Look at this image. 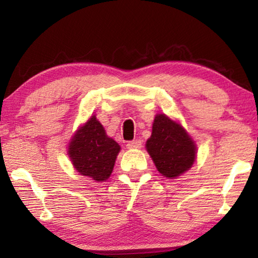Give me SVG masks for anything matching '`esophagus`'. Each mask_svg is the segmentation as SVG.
<instances>
[{
  "mask_svg": "<svg viewBox=\"0 0 258 258\" xmlns=\"http://www.w3.org/2000/svg\"><path fill=\"white\" fill-rule=\"evenodd\" d=\"M126 146L128 149H137V148L142 147V141H139V139H133V141L127 142Z\"/></svg>",
  "mask_w": 258,
  "mask_h": 258,
  "instance_id": "34e87169",
  "label": "esophagus"
}]
</instances>
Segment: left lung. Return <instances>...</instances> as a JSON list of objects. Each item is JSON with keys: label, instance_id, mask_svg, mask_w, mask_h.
Wrapping results in <instances>:
<instances>
[{"label": "left lung", "instance_id": "8db88e82", "mask_svg": "<svg viewBox=\"0 0 258 258\" xmlns=\"http://www.w3.org/2000/svg\"><path fill=\"white\" fill-rule=\"evenodd\" d=\"M146 147L159 172L168 178L188 171L197 154L194 142L184 128L164 114L155 116L152 136Z\"/></svg>", "mask_w": 258, "mask_h": 258}]
</instances>
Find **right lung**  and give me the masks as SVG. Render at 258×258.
Wrapping results in <instances>:
<instances>
[{"instance_id": "right-lung-1", "label": "right lung", "mask_w": 258, "mask_h": 258, "mask_svg": "<svg viewBox=\"0 0 258 258\" xmlns=\"http://www.w3.org/2000/svg\"><path fill=\"white\" fill-rule=\"evenodd\" d=\"M119 152L120 146L105 135L96 116L76 132L69 146V156L78 172L98 182L109 178Z\"/></svg>"}]
</instances>
